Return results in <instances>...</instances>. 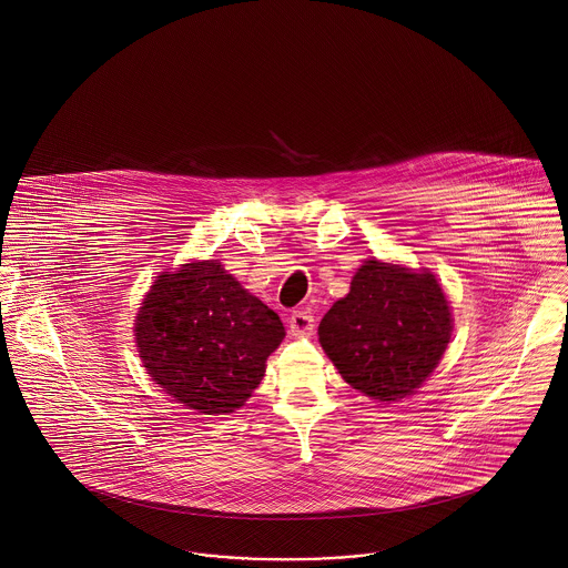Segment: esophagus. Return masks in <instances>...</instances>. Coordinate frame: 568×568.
<instances>
[{
    "mask_svg": "<svg viewBox=\"0 0 568 568\" xmlns=\"http://www.w3.org/2000/svg\"><path fill=\"white\" fill-rule=\"evenodd\" d=\"M288 323H291V329L295 334H310L312 327H314V316H312V312H308V310H295L291 314Z\"/></svg>",
    "mask_w": 568,
    "mask_h": 568,
    "instance_id": "1",
    "label": "esophagus"
}]
</instances>
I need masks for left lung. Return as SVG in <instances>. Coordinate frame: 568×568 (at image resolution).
I'll return each instance as SVG.
<instances>
[{"instance_id": "1", "label": "left lung", "mask_w": 568, "mask_h": 568, "mask_svg": "<svg viewBox=\"0 0 568 568\" xmlns=\"http://www.w3.org/2000/svg\"><path fill=\"white\" fill-rule=\"evenodd\" d=\"M452 338V312L432 273L366 260L318 325V341L343 379L379 402L414 393Z\"/></svg>"}]
</instances>
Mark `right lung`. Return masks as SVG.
I'll return each mask as SVG.
<instances>
[{
  "label": "right lung",
  "instance_id": "1",
  "mask_svg": "<svg viewBox=\"0 0 568 568\" xmlns=\"http://www.w3.org/2000/svg\"><path fill=\"white\" fill-rule=\"evenodd\" d=\"M134 332L155 384L204 414L241 408L284 338L280 316L216 260L162 273L139 310Z\"/></svg>",
  "mask_w": 568,
  "mask_h": 568
}]
</instances>
